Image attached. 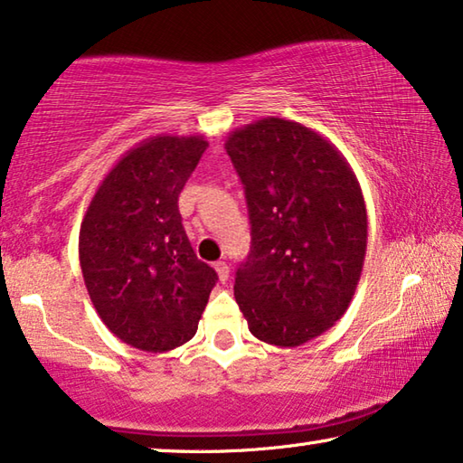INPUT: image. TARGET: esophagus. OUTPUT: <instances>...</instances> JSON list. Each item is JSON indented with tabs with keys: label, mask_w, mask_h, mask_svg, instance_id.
Listing matches in <instances>:
<instances>
[{
	"label": "esophagus",
	"mask_w": 463,
	"mask_h": 463,
	"mask_svg": "<svg viewBox=\"0 0 463 463\" xmlns=\"http://www.w3.org/2000/svg\"><path fill=\"white\" fill-rule=\"evenodd\" d=\"M214 269H216V274H218V280L220 282H226L229 280V274H231V268H229V263L226 261H216L214 263Z\"/></svg>",
	"instance_id": "obj_1"
}]
</instances>
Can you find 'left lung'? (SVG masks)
<instances>
[{
    "mask_svg": "<svg viewBox=\"0 0 463 463\" xmlns=\"http://www.w3.org/2000/svg\"><path fill=\"white\" fill-rule=\"evenodd\" d=\"M245 187L251 251L234 298L258 340L295 348L346 313L366 253V208L342 152L303 123L266 117L226 137Z\"/></svg>",
    "mask_w": 463,
    "mask_h": 463,
    "instance_id": "left-lung-1",
    "label": "left lung"
}]
</instances>
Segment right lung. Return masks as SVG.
<instances>
[{
	"mask_svg": "<svg viewBox=\"0 0 463 463\" xmlns=\"http://www.w3.org/2000/svg\"><path fill=\"white\" fill-rule=\"evenodd\" d=\"M205 146L203 136L139 142L100 181L80 226L94 309L137 350L168 352L192 340L218 280L194 253L177 205Z\"/></svg>",
	"mask_w": 463,
	"mask_h": 463,
	"instance_id": "add662e5",
	"label": "right lung"
}]
</instances>
